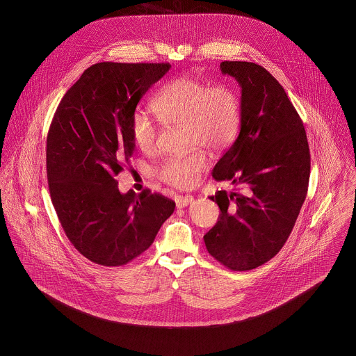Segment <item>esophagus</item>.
Here are the masks:
<instances>
[{
  "instance_id": "obj_1",
  "label": "esophagus",
  "mask_w": 356,
  "mask_h": 356,
  "mask_svg": "<svg viewBox=\"0 0 356 356\" xmlns=\"http://www.w3.org/2000/svg\"><path fill=\"white\" fill-rule=\"evenodd\" d=\"M193 202V197L191 195H186V196H176V207L177 208H184L188 204H191Z\"/></svg>"
}]
</instances>
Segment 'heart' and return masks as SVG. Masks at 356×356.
<instances>
[{"label":"heart","instance_id":"b5f03b06","mask_svg":"<svg viewBox=\"0 0 356 356\" xmlns=\"http://www.w3.org/2000/svg\"><path fill=\"white\" fill-rule=\"evenodd\" d=\"M149 106L163 125L183 128V145L191 151L165 159L156 170L159 180L180 189L197 184L207 168V157L199 147L209 151L225 148L235 138L241 120L240 99L232 86H209L186 76L163 85ZM129 132L137 149L154 151L159 131L145 112L136 111Z\"/></svg>","mask_w":356,"mask_h":356}]
</instances>
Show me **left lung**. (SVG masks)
<instances>
[{"label":"left lung","mask_w":356,"mask_h":356,"mask_svg":"<svg viewBox=\"0 0 356 356\" xmlns=\"http://www.w3.org/2000/svg\"><path fill=\"white\" fill-rule=\"evenodd\" d=\"M220 69L240 84L241 120L212 176L237 188L209 197L220 216L204 241L227 268L250 271L271 260L291 235L307 196L311 156L303 121L267 69L247 61H222Z\"/></svg>","instance_id":"8db88e82"}]
</instances>
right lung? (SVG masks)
<instances>
[{
    "label": "right lung",
    "instance_id": "add662e5",
    "mask_svg": "<svg viewBox=\"0 0 356 356\" xmlns=\"http://www.w3.org/2000/svg\"><path fill=\"white\" fill-rule=\"evenodd\" d=\"M168 63H99L58 104L47 137L51 203L73 247L90 261L119 267L152 245L175 202L144 189L120 193L115 179L135 149L129 125Z\"/></svg>",
    "mask_w": 356,
    "mask_h": 356
}]
</instances>
